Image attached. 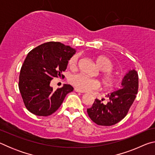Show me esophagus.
<instances>
[{
  "mask_svg": "<svg viewBox=\"0 0 155 155\" xmlns=\"http://www.w3.org/2000/svg\"><path fill=\"white\" fill-rule=\"evenodd\" d=\"M74 91H77V92H78V93H84L83 91H81V90H78V89H77V88H74Z\"/></svg>",
  "mask_w": 155,
  "mask_h": 155,
  "instance_id": "1",
  "label": "esophagus"
}]
</instances>
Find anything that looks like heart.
<instances>
[{
    "label": "heart",
    "mask_w": 155,
    "mask_h": 155,
    "mask_svg": "<svg viewBox=\"0 0 155 155\" xmlns=\"http://www.w3.org/2000/svg\"><path fill=\"white\" fill-rule=\"evenodd\" d=\"M79 54H75L68 61L70 67L74 68L77 64ZM96 64L102 71V80L105 87L111 88L115 85V78L111 75L114 64L111 59L104 56H99L96 59ZM70 82L76 88L82 91L97 90L100 87V83L95 78H91L84 74H77L72 75L70 78Z\"/></svg>",
    "instance_id": "obj_1"
}]
</instances>
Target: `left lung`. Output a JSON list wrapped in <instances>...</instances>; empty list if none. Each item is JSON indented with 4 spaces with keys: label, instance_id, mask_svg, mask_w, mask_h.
<instances>
[{
    "label": "left lung",
    "instance_id": "left-lung-1",
    "mask_svg": "<svg viewBox=\"0 0 155 155\" xmlns=\"http://www.w3.org/2000/svg\"><path fill=\"white\" fill-rule=\"evenodd\" d=\"M121 84L120 90L106 96L109 99L107 104L96 99L92 106L87 109L89 117L96 124L111 126L127 115L137 94L139 81L137 71L130 70L123 78Z\"/></svg>",
    "mask_w": 155,
    "mask_h": 155
}]
</instances>
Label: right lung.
Instances as JSON below:
<instances>
[{"label": "right lung", "instance_id": "obj_1", "mask_svg": "<svg viewBox=\"0 0 155 155\" xmlns=\"http://www.w3.org/2000/svg\"><path fill=\"white\" fill-rule=\"evenodd\" d=\"M76 50L58 41L41 44L28 52L20 70L19 90L25 107L39 116H48L61 106L74 88L69 84L54 90L50 83L62 77Z\"/></svg>", "mask_w": 155, "mask_h": 155}]
</instances>
